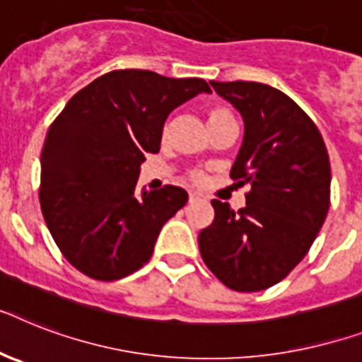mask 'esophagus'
<instances>
[{
	"label": "esophagus",
	"mask_w": 362,
	"mask_h": 362,
	"mask_svg": "<svg viewBox=\"0 0 362 362\" xmlns=\"http://www.w3.org/2000/svg\"><path fill=\"white\" fill-rule=\"evenodd\" d=\"M204 197L201 195V193H197V191H189V202H199L202 201Z\"/></svg>",
	"instance_id": "34e87169"
}]
</instances>
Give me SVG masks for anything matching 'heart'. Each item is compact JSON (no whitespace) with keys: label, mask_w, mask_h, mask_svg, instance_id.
<instances>
[{"label":"heart","mask_w":362,"mask_h":362,"mask_svg":"<svg viewBox=\"0 0 362 362\" xmlns=\"http://www.w3.org/2000/svg\"><path fill=\"white\" fill-rule=\"evenodd\" d=\"M206 117H208V126H211V124H216V122H219V120L230 119L232 115L230 111H227L225 107L214 105V107H208ZM193 178H195V180H201V175H193Z\"/></svg>","instance_id":"1"}]
</instances>
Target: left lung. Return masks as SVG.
Segmentation results:
<instances>
[{
    "instance_id": "obj_1",
    "label": "left lung",
    "mask_w": 362,
    "mask_h": 362,
    "mask_svg": "<svg viewBox=\"0 0 362 362\" xmlns=\"http://www.w3.org/2000/svg\"><path fill=\"white\" fill-rule=\"evenodd\" d=\"M210 83L242 115L245 134L230 178L251 191L238 211L211 201L216 217L199 234V249L225 286L260 292L303 260L324 225L329 154L310 117L279 89L257 81Z\"/></svg>"
}]
</instances>
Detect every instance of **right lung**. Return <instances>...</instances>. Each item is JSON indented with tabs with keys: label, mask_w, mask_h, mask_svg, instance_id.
<instances>
[{
	"label": "right lung",
	"mask_w": 362,
	"mask_h": 362,
	"mask_svg": "<svg viewBox=\"0 0 362 362\" xmlns=\"http://www.w3.org/2000/svg\"><path fill=\"white\" fill-rule=\"evenodd\" d=\"M211 93L201 78L113 70L76 93L40 154V208L57 247L96 281H119L152 257L161 227L187 202L182 187L137 191L175 107Z\"/></svg>",
	"instance_id": "obj_1"
}]
</instances>
